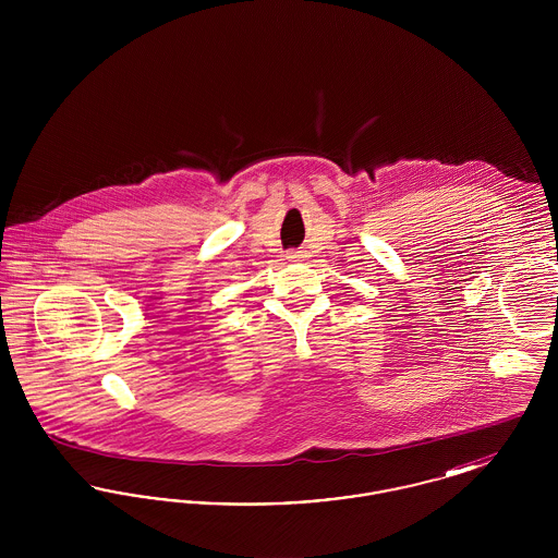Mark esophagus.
Masks as SVG:
<instances>
[{
    "instance_id": "34e87169",
    "label": "esophagus",
    "mask_w": 558,
    "mask_h": 558,
    "mask_svg": "<svg viewBox=\"0 0 558 558\" xmlns=\"http://www.w3.org/2000/svg\"><path fill=\"white\" fill-rule=\"evenodd\" d=\"M287 259L292 262V264H299V262L305 259V255H303L301 251H289V253H287Z\"/></svg>"
}]
</instances>
